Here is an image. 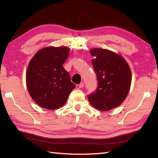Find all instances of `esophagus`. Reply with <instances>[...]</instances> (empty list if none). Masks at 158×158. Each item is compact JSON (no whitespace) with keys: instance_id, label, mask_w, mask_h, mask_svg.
<instances>
[{"instance_id":"esophagus-1","label":"esophagus","mask_w":158,"mask_h":158,"mask_svg":"<svg viewBox=\"0 0 158 158\" xmlns=\"http://www.w3.org/2000/svg\"><path fill=\"white\" fill-rule=\"evenodd\" d=\"M84 86V82H81V83H80V84H79V87L80 88V89H82L83 87Z\"/></svg>"}]
</instances>
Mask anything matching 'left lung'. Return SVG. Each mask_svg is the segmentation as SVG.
<instances>
[{
    "mask_svg": "<svg viewBox=\"0 0 158 158\" xmlns=\"http://www.w3.org/2000/svg\"><path fill=\"white\" fill-rule=\"evenodd\" d=\"M90 54L94 57L92 64L98 84L88 99L96 109L109 111L126 98L132 81L131 70L124 58L111 51L95 48L90 50Z\"/></svg>",
    "mask_w": 158,
    "mask_h": 158,
    "instance_id": "8db88e82",
    "label": "left lung"
}]
</instances>
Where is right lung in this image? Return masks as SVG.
Returning a JSON list of instances; mask_svg holds the SVG:
<instances>
[{
	"mask_svg": "<svg viewBox=\"0 0 158 158\" xmlns=\"http://www.w3.org/2000/svg\"><path fill=\"white\" fill-rule=\"evenodd\" d=\"M69 53L67 47L39 50L28 64L26 85L29 94L41 107L56 109L65 105L76 85L64 69Z\"/></svg>",
	"mask_w": 158,
	"mask_h": 158,
	"instance_id": "right-lung-1",
	"label": "right lung"
}]
</instances>
